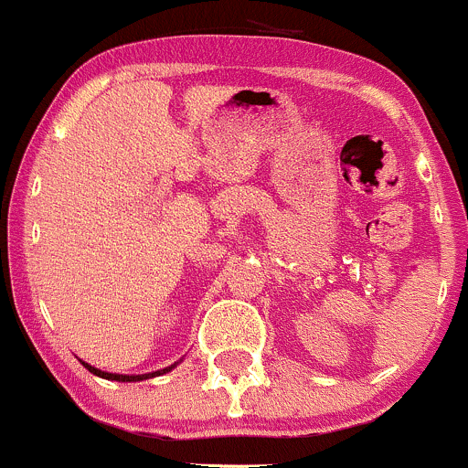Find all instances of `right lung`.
I'll use <instances>...</instances> for the list:
<instances>
[{"instance_id":"1","label":"right lung","mask_w":468,"mask_h":468,"mask_svg":"<svg viewBox=\"0 0 468 468\" xmlns=\"http://www.w3.org/2000/svg\"><path fill=\"white\" fill-rule=\"evenodd\" d=\"M81 365L86 367V369L90 371V374L99 376V378H106V380H120V382H138V380L154 378V376H163V374H167V371H172L174 367H176V365H172V367H165V369H160V371H154V374H140V376H122V374H108V371L94 369V367H92V365H88V362H81Z\"/></svg>"}]
</instances>
